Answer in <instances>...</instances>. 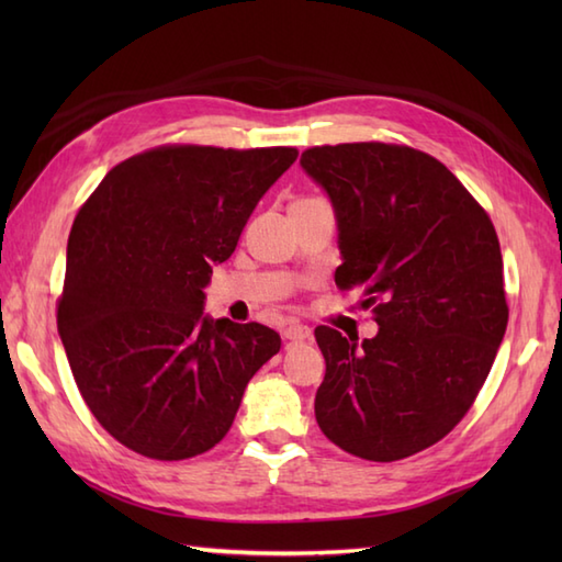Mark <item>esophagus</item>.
<instances>
[{"mask_svg": "<svg viewBox=\"0 0 562 562\" xmlns=\"http://www.w3.org/2000/svg\"><path fill=\"white\" fill-rule=\"evenodd\" d=\"M282 338L284 340H292V342H302V340L312 338V328L302 326V324H290L288 328L282 330Z\"/></svg>", "mask_w": 562, "mask_h": 562, "instance_id": "1", "label": "esophagus"}]
</instances>
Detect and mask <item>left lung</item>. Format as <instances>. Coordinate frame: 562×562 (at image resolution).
I'll use <instances>...</instances> for the list:
<instances>
[{
	"label": "left lung",
	"instance_id": "left-lung-1",
	"mask_svg": "<svg viewBox=\"0 0 562 562\" xmlns=\"http://www.w3.org/2000/svg\"><path fill=\"white\" fill-rule=\"evenodd\" d=\"M338 220L340 290L374 306V338L316 328L326 357L316 423L367 461L432 447L485 384L509 308L503 254L487 212L445 164L384 142L302 151Z\"/></svg>",
	"mask_w": 562,
	"mask_h": 562
}]
</instances>
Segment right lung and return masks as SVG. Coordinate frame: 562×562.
<instances>
[{"label": "right lung", "instance_id": "right-lung-1", "mask_svg": "<svg viewBox=\"0 0 562 562\" xmlns=\"http://www.w3.org/2000/svg\"><path fill=\"white\" fill-rule=\"evenodd\" d=\"M294 147L164 145L105 173L67 241L57 330L83 403L142 457L220 445L280 336L202 314L214 262L234 254Z\"/></svg>", "mask_w": 562, "mask_h": 562}]
</instances>
